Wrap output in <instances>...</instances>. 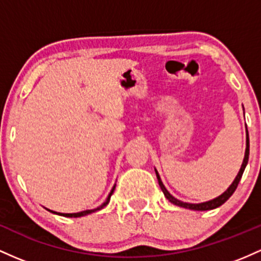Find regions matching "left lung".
<instances>
[{
    "label": "left lung",
    "instance_id": "1",
    "mask_svg": "<svg viewBox=\"0 0 261 261\" xmlns=\"http://www.w3.org/2000/svg\"><path fill=\"white\" fill-rule=\"evenodd\" d=\"M248 160H249V136H248V130H247V148H245L244 160H243L242 168H241V170H239V172H238V175H237V177L234 178V181L232 182V185H230L229 187H228L227 191H224L223 194H222L221 196H218V197L213 198V200H211V201L202 202V203H187V202H182V201L177 200V198H175L174 196L170 195V192L168 191V190L165 189V186H164V184H163L162 178H160L159 174H158L156 170H155V174H156L158 182H159L160 189H162V191L164 192V195H165V197L168 198V200H169L170 202H171V203L176 204V206L184 207V208H189V210H194V211H208V210L217 208V207L222 206V204H223L224 202L227 201L228 198H229L230 196L233 195V192L236 191L237 186H238L239 181H241L243 172H244L245 166H247V164H248Z\"/></svg>",
    "mask_w": 261,
    "mask_h": 261
}]
</instances>
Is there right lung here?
I'll list each match as a JSON object with an SVG mask.
<instances>
[{"mask_svg":"<svg viewBox=\"0 0 261 261\" xmlns=\"http://www.w3.org/2000/svg\"><path fill=\"white\" fill-rule=\"evenodd\" d=\"M115 189H116V185L112 187V190H111L110 195H108V197L106 198V201H105L103 203L101 204V206L97 207V208H93V210H86V211H83V212H77V213H59V212H54V211H50V210H48V211H50V212L55 213V215H60V216H64V217H83V216L90 215V213H93V212H96V211H99V210H102V208H103L105 206H107V204H108V202H110V198H111V196H112L113 191H115Z\"/></svg>","mask_w":261,"mask_h":261,"instance_id":"1","label":"right lung"}]
</instances>
